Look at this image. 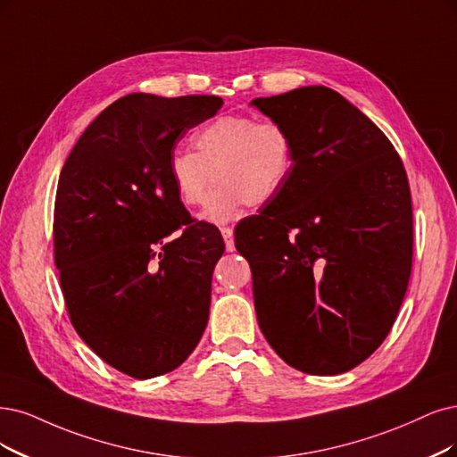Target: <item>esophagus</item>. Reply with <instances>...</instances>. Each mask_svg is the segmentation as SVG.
Wrapping results in <instances>:
<instances>
[{"mask_svg":"<svg viewBox=\"0 0 457 457\" xmlns=\"http://www.w3.org/2000/svg\"><path fill=\"white\" fill-rule=\"evenodd\" d=\"M220 231H222V237H224V241H226V250H228V252H233V250H235L233 229H231V228H222Z\"/></svg>","mask_w":457,"mask_h":457,"instance_id":"1","label":"esophagus"}]
</instances>
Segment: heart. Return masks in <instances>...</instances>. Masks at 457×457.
<instances>
[{
	"instance_id": "b5f03b06",
	"label": "heart",
	"mask_w": 457,
	"mask_h": 457,
	"mask_svg": "<svg viewBox=\"0 0 457 457\" xmlns=\"http://www.w3.org/2000/svg\"><path fill=\"white\" fill-rule=\"evenodd\" d=\"M194 143L197 152H171L167 179L186 207L199 205L214 179L216 186L201 214L214 224L239 218L246 205H269L294 167V141L288 129L277 122H258L246 114L216 118L197 131Z\"/></svg>"
}]
</instances>
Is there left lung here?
Listing matches in <instances>:
<instances>
[{"mask_svg":"<svg viewBox=\"0 0 457 457\" xmlns=\"http://www.w3.org/2000/svg\"><path fill=\"white\" fill-rule=\"evenodd\" d=\"M250 105L294 141L280 194L235 228L260 329L294 369L346 373L382 345L407 294V173L390 139L331 88L303 87Z\"/></svg>","mask_w":457,"mask_h":457,"instance_id":"left-lung-1","label":"left lung"}]
</instances>
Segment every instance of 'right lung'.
Returning <instances> with one entry per match:
<instances>
[{
	"instance_id": "add662e5",
	"label": "right lung",
	"mask_w": 457,
	"mask_h": 457,
	"mask_svg": "<svg viewBox=\"0 0 457 457\" xmlns=\"http://www.w3.org/2000/svg\"><path fill=\"white\" fill-rule=\"evenodd\" d=\"M218 96L116 99L67 156L54 203V262L71 324L133 378L177 369L209 322L224 239L175 197L167 160Z\"/></svg>"
}]
</instances>
